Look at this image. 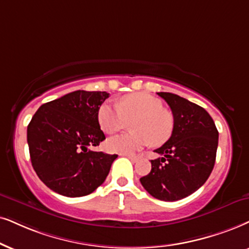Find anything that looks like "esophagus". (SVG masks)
Instances as JSON below:
<instances>
[{"instance_id": "esophagus-1", "label": "esophagus", "mask_w": 249, "mask_h": 249, "mask_svg": "<svg viewBox=\"0 0 249 249\" xmlns=\"http://www.w3.org/2000/svg\"><path fill=\"white\" fill-rule=\"evenodd\" d=\"M125 156H127V157H128V159H130L132 162H137V161H138V159H139V157H138V156H134V155H130V154H126V155H125Z\"/></svg>"}]
</instances>
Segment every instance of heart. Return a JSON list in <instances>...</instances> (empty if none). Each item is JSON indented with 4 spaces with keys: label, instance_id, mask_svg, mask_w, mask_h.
<instances>
[{
    "label": "heart",
    "instance_id": "heart-1",
    "mask_svg": "<svg viewBox=\"0 0 249 249\" xmlns=\"http://www.w3.org/2000/svg\"><path fill=\"white\" fill-rule=\"evenodd\" d=\"M100 127L106 133H116L131 123L133 131L110 138L107 147L111 153L132 154L152 144L162 146L175 128V119L163 103L149 94L135 93L124 96L118 105L105 102L97 111Z\"/></svg>",
    "mask_w": 249,
    "mask_h": 249
}]
</instances>
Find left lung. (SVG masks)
Returning a JSON list of instances; mask_svg holds the SVG:
<instances>
[{"label": "left lung", "mask_w": 249, "mask_h": 249, "mask_svg": "<svg viewBox=\"0 0 249 249\" xmlns=\"http://www.w3.org/2000/svg\"><path fill=\"white\" fill-rule=\"evenodd\" d=\"M165 100L175 119L171 138L154 152L152 170L140 178L144 190L162 201H177L202 186L215 165L218 131L202 107L172 93H157Z\"/></svg>", "instance_id": "1"}]
</instances>
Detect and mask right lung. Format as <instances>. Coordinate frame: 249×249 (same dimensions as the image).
<instances>
[{"instance_id": "right-lung-1", "label": "right lung", "mask_w": 249, "mask_h": 249, "mask_svg": "<svg viewBox=\"0 0 249 249\" xmlns=\"http://www.w3.org/2000/svg\"><path fill=\"white\" fill-rule=\"evenodd\" d=\"M107 92L75 90L37 109L27 126L31 162L41 181L69 197L103 184L117 155L88 149L106 139L97 111Z\"/></svg>"}]
</instances>
